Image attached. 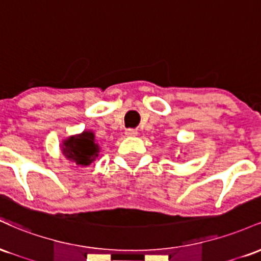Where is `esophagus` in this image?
Masks as SVG:
<instances>
[{
  "label": "esophagus",
  "instance_id": "obj_1",
  "mask_svg": "<svg viewBox=\"0 0 261 261\" xmlns=\"http://www.w3.org/2000/svg\"><path fill=\"white\" fill-rule=\"evenodd\" d=\"M125 135L128 137H135L137 136V130H135V128H127V130L125 131Z\"/></svg>",
  "mask_w": 261,
  "mask_h": 261
}]
</instances>
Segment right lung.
Masks as SVG:
<instances>
[{"instance_id":"1","label":"right lung","mask_w":261,"mask_h":261,"mask_svg":"<svg viewBox=\"0 0 261 261\" xmlns=\"http://www.w3.org/2000/svg\"><path fill=\"white\" fill-rule=\"evenodd\" d=\"M61 147L62 153L67 160L82 167L89 166L99 153V146L95 143L94 134L92 131H83L76 136L68 137L62 142Z\"/></svg>"}]
</instances>
